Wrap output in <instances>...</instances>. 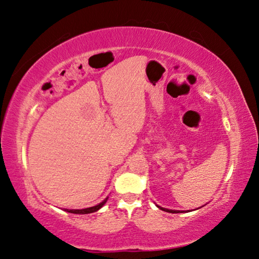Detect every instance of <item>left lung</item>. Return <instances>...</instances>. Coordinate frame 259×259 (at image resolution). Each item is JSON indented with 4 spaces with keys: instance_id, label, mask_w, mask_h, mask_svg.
I'll return each mask as SVG.
<instances>
[{
    "instance_id": "obj_1",
    "label": "left lung",
    "mask_w": 259,
    "mask_h": 259,
    "mask_svg": "<svg viewBox=\"0 0 259 259\" xmlns=\"http://www.w3.org/2000/svg\"><path fill=\"white\" fill-rule=\"evenodd\" d=\"M159 207V206H158ZM161 210H165V211H168V213H179V210H172V209H166V208H161V207H159Z\"/></svg>"
}]
</instances>
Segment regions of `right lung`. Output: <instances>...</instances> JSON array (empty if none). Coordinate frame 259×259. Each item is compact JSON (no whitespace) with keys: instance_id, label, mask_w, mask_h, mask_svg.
Returning <instances> with one entry per match:
<instances>
[{"instance_id":"1","label":"right lung","mask_w":259,"mask_h":259,"mask_svg":"<svg viewBox=\"0 0 259 259\" xmlns=\"http://www.w3.org/2000/svg\"><path fill=\"white\" fill-rule=\"evenodd\" d=\"M107 199L105 200V201H102L101 203L96 204V206L94 207H90V208H84V209H66V211H68V213H73V214H90V213H94V211L99 210L100 208H101L103 204L106 203Z\"/></svg>"}]
</instances>
